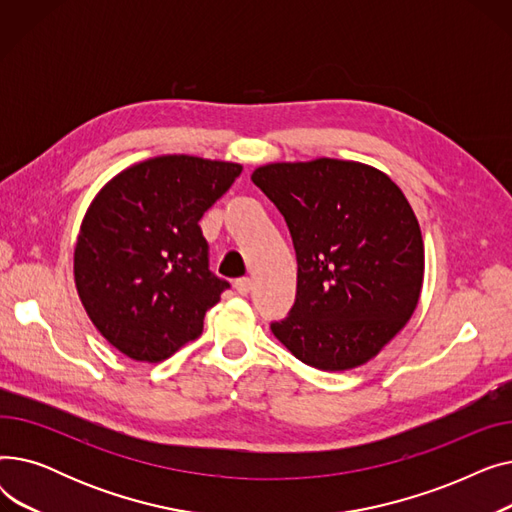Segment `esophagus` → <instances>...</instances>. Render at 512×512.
I'll use <instances>...</instances> for the list:
<instances>
[{"instance_id": "esophagus-1", "label": "esophagus", "mask_w": 512, "mask_h": 512, "mask_svg": "<svg viewBox=\"0 0 512 512\" xmlns=\"http://www.w3.org/2000/svg\"><path fill=\"white\" fill-rule=\"evenodd\" d=\"M234 288H236L238 294H242V297H245V294L251 292L253 282H251V278H238V280L234 282Z\"/></svg>"}]
</instances>
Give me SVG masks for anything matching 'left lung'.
Segmentation results:
<instances>
[{"label": "left lung", "mask_w": 512, "mask_h": 512, "mask_svg": "<svg viewBox=\"0 0 512 512\" xmlns=\"http://www.w3.org/2000/svg\"><path fill=\"white\" fill-rule=\"evenodd\" d=\"M297 251V299L272 321L299 361L344 371L367 363L405 328L423 284L419 222L380 170L321 157L253 172Z\"/></svg>", "instance_id": "1"}]
</instances>
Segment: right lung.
Wrapping results in <instances>:
<instances>
[{
	"mask_svg": "<svg viewBox=\"0 0 512 512\" xmlns=\"http://www.w3.org/2000/svg\"><path fill=\"white\" fill-rule=\"evenodd\" d=\"M242 168L164 155L107 182L74 249V280L95 328L134 361L157 363L201 336L230 284L209 270L199 228Z\"/></svg>",
	"mask_w": 512,
	"mask_h": 512,
	"instance_id": "1",
	"label": "right lung"
}]
</instances>
